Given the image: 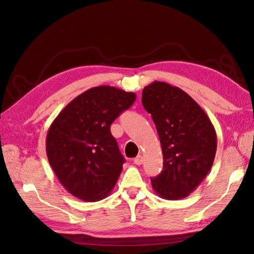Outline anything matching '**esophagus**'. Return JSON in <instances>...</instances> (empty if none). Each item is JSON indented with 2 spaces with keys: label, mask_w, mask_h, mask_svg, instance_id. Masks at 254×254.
<instances>
[{
  "label": "esophagus",
  "mask_w": 254,
  "mask_h": 254,
  "mask_svg": "<svg viewBox=\"0 0 254 254\" xmlns=\"http://www.w3.org/2000/svg\"><path fill=\"white\" fill-rule=\"evenodd\" d=\"M143 161H144V158H143V156H141V155H138L137 157L134 158V164H135V165H138V166L142 165Z\"/></svg>",
  "instance_id": "34e87169"
}]
</instances>
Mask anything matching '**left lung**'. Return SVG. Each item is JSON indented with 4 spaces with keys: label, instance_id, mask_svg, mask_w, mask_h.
<instances>
[{
    "label": "left lung",
    "instance_id": "left-lung-1",
    "mask_svg": "<svg viewBox=\"0 0 254 254\" xmlns=\"http://www.w3.org/2000/svg\"><path fill=\"white\" fill-rule=\"evenodd\" d=\"M142 104L157 128L164 168L150 179L165 199L187 197L212 168L217 148L214 126L186 91L155 80L143 89Z\"/></svg>",
    "mask_w": 254,
    "mask_h": 254
}]
</instances>
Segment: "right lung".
<instances>
[{
    "instance_id": "1",
    "label": "right lung",
    "mask_w": 254,
    "mask_h": 254,
    "mask_svg": "<svg viewBox=\"0 0 254 254\" xmlns=\"http://www.w3.org/2000/svg\"><path fill=\"white\" fill-rule=\"evenodd\" d=\"M135 99L134 93L97 86L73 99L52 122L46 139L48 160L75 197L100 201L116 186L126 160L110 126Z\"/></svg>"
}]
</instances>
